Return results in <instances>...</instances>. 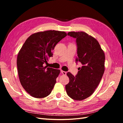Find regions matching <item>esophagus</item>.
I'll use <instances>...</instances> for the list:
<instances>
[{
	"label": "esophagus",
	"instance_id": "obj_1",
	"mask_svg": "<svg viewBox=\"0 0 123 123\" xmlns=\"http://www.w3.org/2000/svg\"><path fill=\"white\" fill-rule=\"evenodd\" d=\"M61 73H62V75H66V74H67V72H65V71H62V70H61Z\"/></svg>",
	"mask_w": 123,
	"mask_h": 123
}]
</instances>
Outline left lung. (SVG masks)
<instances>
[{"instance_id":"obj_1","label":"left lung","mask_w":123,"mask_h":123,"mask_svg":"<svg viewBox=\"0 0 123 123\" xmlns=\"http://www.w3.org/2000/svg\"><path fill=\"white\" fill-rule=\"evenodd\" d=\"M68 35L76 38L77 57L82 66L74 76L67 73L69 82L66 90L70 98L81 100L91 95L97 88L105 71V56L98 41L84 32H69Z\"/></svg>"}]
</instances>
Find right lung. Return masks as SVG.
I'll return each mask as SVG.
<instances>
[{"label":"right lung","instance_id":"obj_1","mask_svg":"<svg viewBox=\"0 0 123 123\" xmlns=\"http://www.w3.org/2000/svg\"><path fill=\"white\" fill-rule=\"evenodd\" d=\"M67 35L64 31L48 30L30 36L18 52L17 66L20 82L25 90L35 98L49 95L60 70L44 66L52 56L55 46Z\"/></svg>","mask_w":123,"mask_h":123}]
</instances>
